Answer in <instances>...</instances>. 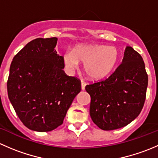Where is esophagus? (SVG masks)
<instances>
[{
    "label": "esophagus",
    "instance_id": "obj_1",
    "mask_svg": "<svg viewBox=\"0 0 158 158\" xmlns=\"http://www.w3.org/2000/svg\"><path fill=\"white\" fill-rule=\"evenodd\" d=\"M85 85H86V83L85 82H82V83H81V89H82V90H85Z\"/></svg>",
    "mask_w": 158,
    "mask_h": 158
}]
</instances>
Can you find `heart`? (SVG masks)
<instances>
[{
    "label": "heart",
    "instance_id": "obj_1",
    "mask_svg": "<svg viewBox=\"0 0 158 158\" xmlns=\"http://www.w3.org/2000/svg\"><path fill=\"white\" fill-rule=\"evenodd\" d=\"M118 58L117 47L101 44H78L63 56L65 66L69 70L76 69L79 63H83L85 75L92 80L109 76L115 69Z\"/></svg>",
    "mask_w": 158,
    "mask_h": 158
}]
</instances>
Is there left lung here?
<instances>
[{
  "label": "left lung",
  "instance_id": "8db88e82",
  "mask_svg": "<svg viewBox=\"0 0 158 158\" xmlns=\"http://www.w3.org/2000/svg\"><path fill=\"white\" fill-rule=\"evenodd\" d=\"M148 82L142 57L126 47L122 64L107 79L85 86L91 96L89 113L94 123L105 131L131 123L144 106Z\"/></svg>",
  "mask_w": 158,
  "mask_h": 158
}]
</instances>
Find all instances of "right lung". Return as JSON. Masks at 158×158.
Returning a JSON list of instances; mask_svg holds the SVG:
<instances>
[{"mask_svg": "<svg viewBox=\"0 0 158 158\" xmlns=\"http://www.w3.org/2000/svg\"><path fill=\"white\" fill-rule=\"evenodd\" d=\"M57 40L30 41L10 64L8 98L23 125L36 131H50L61 125L81 91L79 79L63 70V56L55 49Z\"/></svg>", "mask_w": 158, "mask_h": 158, "instance_id": "add662e5", "label": "right lung"}]
</instances>
